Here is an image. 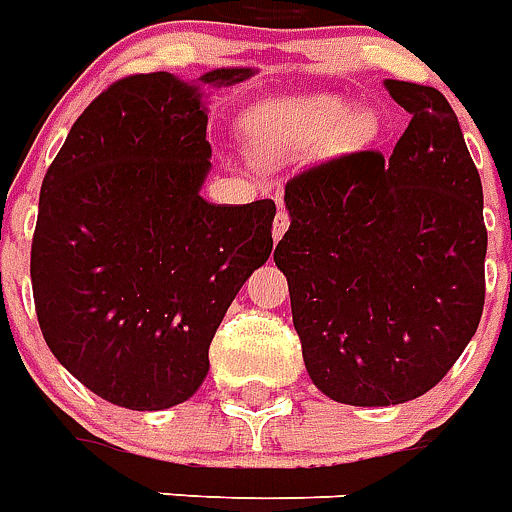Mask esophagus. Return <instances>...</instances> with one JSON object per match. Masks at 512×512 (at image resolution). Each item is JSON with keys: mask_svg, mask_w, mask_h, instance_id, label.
Here are the masks:
<instances>
[{"mask_svg": "<svg viewBox=\"0 0 512 512\" xmlns=\"http://www.w3.org/2000/svg\"><path fill=\"white\" fill-rule=\"evenodd\" d=\"M288 224H290L288 211H285V206H282L280 200H277V216H275V224H272V237H275V240H280V237L288 232Z\"/></svg>", "mask_w": 512, "mask_h": 512, "instance_id": "1", "label": "esophagus"}]
</instances>
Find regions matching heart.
Listing matches in <instances>:
<instances>
[{"label":"heart","instance_id":"b5f03b06","mask_svg":"<svg viewBox=\"0 0 512 512\" xmlns=\"http://www.w3.org/2000/svg\"><path fill=\"white\" fill-rule=\"evenodd\" d=\"M349 134H365L370 129V116L357 110L351 113L349 102L335 94H312L261 105L248 118V137L261 155H280L293 147L322 142L338 129Z\"/></svg>","mask_w":512,"mask_h":512}]
</instances>
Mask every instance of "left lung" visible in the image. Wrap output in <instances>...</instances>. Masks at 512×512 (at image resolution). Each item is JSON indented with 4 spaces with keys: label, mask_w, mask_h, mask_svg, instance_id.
I'll return each mask as SVG.
<instances>
[{
    "label": "left lung",
    "mask_w": 512,
    "mask_h": 512,
    "mask_svg": "<svg viewBox=\"0 0 512 512\" xmlns=\"http://www.w3.org/2000/svg\"><path fill=\"white\" fill-rule=\"evenodd\" d=\"M386 89L412 116L391 158L359 150L296 174L275 248L306 372L354 407L431 391L484 312V190L460 121L439 89Z\"/></svg>",
    "instance_id": "obj_1"
}]
</instances>
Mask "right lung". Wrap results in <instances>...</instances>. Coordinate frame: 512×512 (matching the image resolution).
<instances>
[{
  "label": "right lung",
  "mask_w": 512,
  "mask_h": 512,
  "mask_svg": "<svg viewBox=\"0 0 512 512\" xmlns=\"http://www.w3.org/2000/svg\"><path fill=\"white\" fill-rule=\"evenodd\" d=\"M140 73L110 84L44 174L31 282L57 362L105 402L169 410L208 375V346L243 282L272 253V200L216 206L200 84Z\"/></svg>",
  "instance_id": "1"
}]
</instances>
